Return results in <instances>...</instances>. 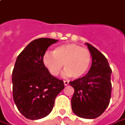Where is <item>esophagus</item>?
Listing matches in <instances>:
<instances>
[{
  "label": "esophagus",
  "instance_id": "1",
  "mask_svg": "<svg viewBox=\"0 0 125 125\" xmlns=\"http://www.w3.org/2000/svg\"><path fill=\"white\" fill-rule=\"evenodd\" d=\"M64 84L65 85V86L68 85V84H69V81H67V80H64Z\"/></svg>",
  "mask_w": 125,
  "mask_h": 125
}]
</instances>
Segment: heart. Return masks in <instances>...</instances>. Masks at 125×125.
I'll list each match as a JSON object with an SVG mask.
<instances>
[{"instance_id":"1","label":"heart","mask_w":125,"mask_h":125,"mask_svg":"<svg viewBox=\"0 0 125 125\" xmlns=\"http://www.w3.org/2000/svg\"><path fill=\"white\" fill-rule=\"evenodd\" d=\"M92 57L90 52L76 44H66L56 47L52 53L46 52L42 62L49 72L56 76L62 66L65 69L62 75L65 77L80 78L89 69Z\"/></svg>"}]
</instances>
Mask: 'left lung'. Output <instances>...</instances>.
Returning a JSON list of instances; mask_svg holds the SVG:
<instances>
[{
	"label": "left lung",
	"instance_id": "1",
	"mask_svg": "<svg viewBox=\"0 0 125 125\" xmlns=\"http://www.w3.org/2000/svg\"><path fill=\"white\" fill-rule=\"evenodd\" d=\"M85 44L92 54V66L85 76L69 82L74 89L71 103L76 115L94 119L101 115L109 104L112 71L103 54L89 43Z\"/></svg>",
	"mask_w": 125,
	"mask_h": 125
}]
</instances>
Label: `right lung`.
Segmentation results:
<instances>
[{"label":"right lung","instance_id":"obj_1","mask_svg":"<svg viewBox=\"0 0 125 125\" xmlns=\"http://www.w3.org/2000/svg\"><path fill=\"white\" fill-rule=\"evenodd\" d=\"M58 40L41 38L31 41L16 58L12 72L13 98L25 118L38 120L52 111L63 81L51 75L42 62L47 48Z\"/></svg>","mask_w":125,"mask_h":125}]
</instances>
